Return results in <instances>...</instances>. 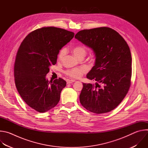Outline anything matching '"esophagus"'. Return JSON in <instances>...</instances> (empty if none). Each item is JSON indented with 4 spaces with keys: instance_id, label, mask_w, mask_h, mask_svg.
Listing matches in <instances>:
<instances>
[{
    "instance_id": "1",
    "label": "esophagus",
    "mask_w": 148,
    "mask_h": 148,
    "mask_svg": "<svg viewBox=\"0 0 148 148\" xmlns=\"http://www.w3.org/2000/svg\"><path fill=\"white\" fill-rule=\"evenodd\" d=\"M75 79H68V80L67 81V84H71V83H72V82H75Z\"/></svg>"
}]
</instances>
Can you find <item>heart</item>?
<instances>
[{"label":"heart","instance_id":"obj_1","mask_svg":"<svg viewBox=\"0 0 148 148\" xmlns=\"http://www.w3.org/2000/svg\"><path fill=\"white\" fill-rule=\"evenodd\" d=\"M72 52L77 58H79L82 56H85L87 53V49L84 46H78L73 47L72 49ZM67 50L66 48H62L58 54V60L61 61L64 58L65 55L66 54ZM87 72V69L85 66H81L79 67L70 69L64 71V73L66 75L74 78H80L84 74Z\"/></svg>","mask_w":148,"mask_h":148}]
</instances>
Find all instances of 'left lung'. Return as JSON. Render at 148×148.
Instances as JSON below:
<instances>
[{
	"instance_id": "obj_1",
	"label": "left lung",
	"mask_w": 148,
	"mask_h": 148,
	"mask_svg": "<svg viewBox=\"0 0 148 148\" xmlns=\"http://www.w3.org/2000/svg\"><path fill=\"white\" fill-rule=\"evenodd\" d=\"M75 38L92 49L96 57L87 78L97 82L95 85L83 83L80 102L97 114L110 112L122 102L131 86L130 47L117 32L107 27L81 30Z\"/></svg>"
}]
</instances>
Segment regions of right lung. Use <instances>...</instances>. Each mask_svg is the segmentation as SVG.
<instances>
[{
    "mask_svg": "<svg viewBox=\"0 0 148 148\" xmlns=\"http://www.w3.org/2000/svg\"><path fill=\"white\" fill-rule=\"evenodd\" d=\"M74 33L55 27H44L30 33L23 40L14 65L16 87L23 101L32 109L45 112L58 103L66 81L46 78L49 67L55 65L61 49Z\"/></svg>",
    "mask_w": 148,
    "mask_h": 148,
    "instance_id": "right-lung-1",
    "label": "right lung"
}]
</instances>
